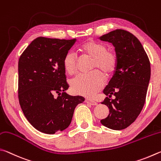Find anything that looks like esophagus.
<instances>
[{
  "label": "esophagus",
  "instance_id": "34e87169",
  "mask_svg": "<svg viewBox=\"0 0 161 161\" xmlns=\"http://www.w3.org/2000/svg\"><path fill=\"white\" fill-rule=\"evenodd\" d=\"M86 103H88V104H90V105H96L97 104V102H95V101L88 99V98H87V99H86Z\"/></svg>",
  "mask_w": 161,
  "mask_h": 161
}]
</instances>
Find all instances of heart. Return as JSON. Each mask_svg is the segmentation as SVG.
Returning <instances> with one entry per match:
<instances>
[{
	"mask_svg": "<svg viewBox=\"0 0 161 161\" xmlns=\"http://www.w3.org/2000/svg\"><path fill=\"white\" fill-rule=\"evenodd\" d=\"M84 56L92 58L91 70H99L108 75L113 71L117 65V56L102 42L88 40L78 48ZM64 69L69 75H73L77 70V60L71 52H68L63 59ZM95 70L88 74L78 75L71 81V89L75 94L91 97L100 91L105 84L103 73Z\"/></svg>",
	"mask_w": 161,
	"mask_h": 161,
	"instance_id": "1",
	"label": "heart"
}]
</instances>
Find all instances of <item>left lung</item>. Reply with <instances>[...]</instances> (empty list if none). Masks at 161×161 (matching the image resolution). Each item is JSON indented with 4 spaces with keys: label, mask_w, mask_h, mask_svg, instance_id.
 <instances>
[{
    "label": "left lung",
    "mask_w": 161,
    "mask_h": 161,
    "mask_svg": "<svg viewBox=\"0 0 161 161\" xmlns=\"http://www.w3.org/2000/svg\"><path fill=\"white\" fill-rule=\"evenodd\" d=\"M114 47L117 65L114 73L103 92L107 97L102 104L109 113L101 119L103 126L122 130L133 123L144 105L151 78L150 61L139 39L124 30H116L99 37Z\"/></svg>",
    "instance_id": "obj_1"
}]
</instances>
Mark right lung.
<instances>
[{
    "instance_id": "1",
    "label": "right lung",
    "mask_w": 161,
    "mask_h": 161,
    "mask_svg": "<svg viewBox=\"0 0 161 161\" xmlns=\"http://www.w3.org/2000/svg\"><path fill=\"white\" fill-rule=\"evenodd\" d=\"M75 39L36 38L18 62V97L21 109L38 131L53 134L70 125L75 107L85 99L66 93L63 59ZM62 93L61 94V92ZM57 93V98L54 94Z\"/></svg>"
}]
</instances>
